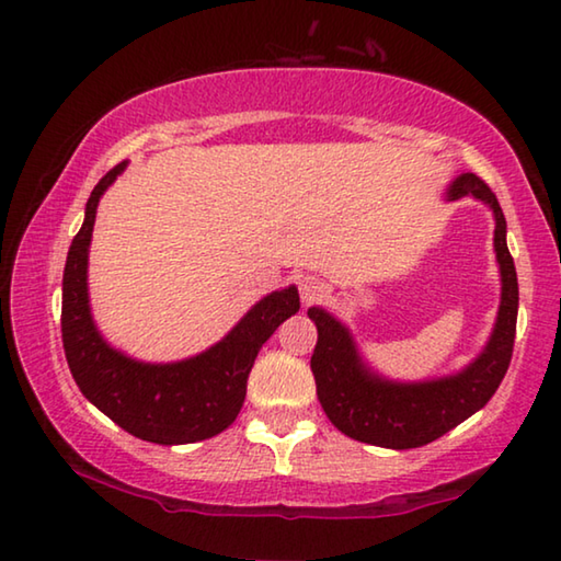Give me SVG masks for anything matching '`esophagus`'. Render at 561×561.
Segmentation results:
<instances>
[{"instance_id": "34e87169", "label": "esophagus", "mask_w": 561, "mask_h": 561, "mask_svg": "<svg viewBox=\"0 0 561 561\" xmlns=\"http://www.w3.org/2000/svg\"><path fill=\"white\" fill-rule=\"evenodd\" d=\"M297 287H299V297H301L304 307H309V304L319 301L321 291H324V289H321V282L317 277H309V274H304V277H299Z\"/></svg>"}]
</instances>
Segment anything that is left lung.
Returning a JSON list of instances; mask_svg holds the SVG:
<instances>
[{
  "label": "left lung",
  "instance_id": "8db88e82",
  "mask_svg": "<svg viewBox=\"0 0 561 561\" xmlns=\"http://www.w3.org/2000/svg\"><path fill=\"white\" fill-rule=\"evenodd\" d=\"M472 201L490 207L495 217V260L500 267V307L485 346L460 371L398 381L368 364L344 321L324 307H309L319 339L311 354V374L324 413L336 428L358 443L408 450L428 445L495 396L507 374L515 346L519 289L515 262L507 250V222L492 190L474 173H462L443 190V201Z\"/></svg>",
  "mask_w": 561,
  "mask_h": 561
}]
</instances>
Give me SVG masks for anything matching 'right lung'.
<instances>
[{
  "mask_svg": "<svg viewBox=\"0 0 561 561\" xmlns=\"http://www.w3.org/2000/svg\"><path fill=\"white\" fill-rule=\"evenodd\" d=\"M128 168L123 160L99 180L79 234L69 247L61 287V339L81 393L123 431L158 445L197 443L234 423L260 348L299 311L294 284L262 297L227 334L180 360H140L111 346L91 314L89 250L99 203Z\"/></svg>",
  "mask_w": 561,
  "mask_h": 561,
  "instance_id": "obj_1",
  "label": "right lung"
}]
</instances>
